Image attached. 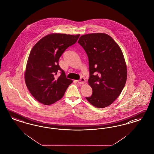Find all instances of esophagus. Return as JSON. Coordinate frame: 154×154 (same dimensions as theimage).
I'll list each match as a JSON object with an SVG mask.
<instances>
[{"instance_id": "obj_1", "label": "esophagus", "mask_w": 154, "mask_h": 154, "mask_svg": "<svg viewBox=\"0 0 154 154\" xmlns=\"http://www.w3.org/2000/svg\"><path fill=\"white\" fill-rule=\"evenodd\" d=\"M77 82H78V84H84L85 82V79L83 78V77H81L80 80H79V81H77Z\"/></svg>"}]
</instances>
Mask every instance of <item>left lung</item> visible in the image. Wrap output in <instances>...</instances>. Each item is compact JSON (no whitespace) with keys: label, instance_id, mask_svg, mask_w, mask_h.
<instances>
[{"label":"left lung","instance_id":"obj_1","mask_svg":"<svg viewBox=\"0 0 154 154\" xmlns=\"http://www.w3.org/2000/svg\"><path fill=\"white\" fill-rule=\"evenodd\" d=\"M78 43L89 58V85L93 94L86 97L98 108L109 106L121 94L127 80V68L122 51L109 35L94 33L82 35Z\"/></svg>","mask_w":154,"mask_h":154}]
</instances>
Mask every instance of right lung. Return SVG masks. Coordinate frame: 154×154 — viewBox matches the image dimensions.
Listing matches in <instances>:
<instances>
[{
	"instance_id": "add662e5",
	"label": "right lung",
	"mask_w": 154,
	"mask_h": 154,
	"mask_svg": "<svg viewBox=\"0 0 154 154\" xmlns=\"http://www.w3.org/2000/svg\"><path fill=\"white\" fill-rule=\"evenodd\" d=\"M80 35H48L34 45L29 54L25 72L27 88L33 97L44 105L60 100L72 80L66 78L58 60L65 51L77 42ZM60 71V75H55Z\"/></svg>"
}]
</instances>
